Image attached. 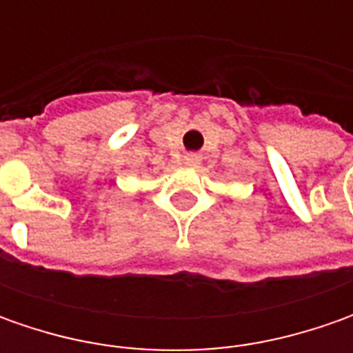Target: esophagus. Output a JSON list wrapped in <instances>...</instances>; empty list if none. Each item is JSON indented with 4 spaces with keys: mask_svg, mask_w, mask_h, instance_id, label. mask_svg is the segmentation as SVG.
<instances>
[{
    "mask_svg": "<svg viewBox=\"0 0 353 353\" xmlns=\"http://www.w3.org/2000/svg\"><path fill=\"white\" fill-rule=\"evenodd\" d=\"M183 161L186 167H196L198 163H200V155H196V153H188V155H184Z\"/></svg>",
    "mask_w": 353,
    "mask_h": 353,
    "instance_id": "obj_1",
    "label": "esophagus"
}]
</instances>
